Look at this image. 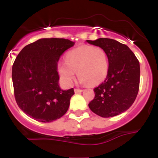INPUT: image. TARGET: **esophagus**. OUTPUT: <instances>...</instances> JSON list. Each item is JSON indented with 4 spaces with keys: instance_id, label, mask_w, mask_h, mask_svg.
Listing matches in <instances>:
<instances>
[{
    "instance_id": "esophagus-1",
    "label": "esophagus",
    "mask_w": 158,
    "mask_h": 158,
    "mask_svg": "<svg viewBox=\"0 0 158 158\" xmlns=\"http://www.w3.org/2000/svg\"><path fill=\"white\" fill-rule=\"evenodd\" d=\"M74 91H75V93L77 94V93H81V92H82L83 91V90H81V89H77V88H76V89H74Z\"/></svg>"
}]
</instances>
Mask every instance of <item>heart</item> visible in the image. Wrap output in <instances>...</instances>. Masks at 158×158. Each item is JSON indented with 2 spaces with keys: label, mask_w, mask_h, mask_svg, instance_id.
<instances>
[{
  "label": "heart",
  "mask_w": 158,
  "mask_h": 158,
  "mask_svg": "<svg viewBox=\"0 0 158 158\" xmlns=\"http://www.w3.org/2000/svg\"><path fill=\"white\" fill-rule=\"evenodd\" d=\"M108 70L106 52L99 47L81 45L68 52L65 62L58 64L61 81L71 86L76 75L81 84L96 85L106 79Z\"/></svg>",
  "instance_id": "b5f03b06"
}]
</instances>
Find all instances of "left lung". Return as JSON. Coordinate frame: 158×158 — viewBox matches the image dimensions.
Masks as SVG:
<instances>
[{
    "label": "left lung",
    "mask_w": 158,
    "mask_h": 158,
    "mask_svg": "<svg viewBox=\"0 0 158 158\" xmlns=\"http://www.w3.org/2000/svg\"><path fill=\"white\" fill-rule=\"evenodd\" d=\"M90 44L102 48L108 59L107 77L94 88L95 97L88 104L90 109L102 117H112L132 106L139 90L140 69L134 52L116 40L100 38L87 40Z\"/></svg>",
    "instance_id": "1"
}]
</instances>
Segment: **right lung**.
I'll return each instance as SVG.
<instances>
[{
    "label": "right lung",
    "instance_id": "1",
    "mask_svg": "<svg viewBox=\"0 0 158 158\" xmlns=\"http://www.w3.org/2000/svg\"><path fill=\"white\" fill-rule=\"evenodd\" d=\"M75 42L64 39H41L27 45L12 65L16 102L35 120L51 123L66 113L73 88L62 90L59 84L58 61Z\"/></svg>",
    "mask_w": 158,
    "mask_h": 158
}]
</instances>
